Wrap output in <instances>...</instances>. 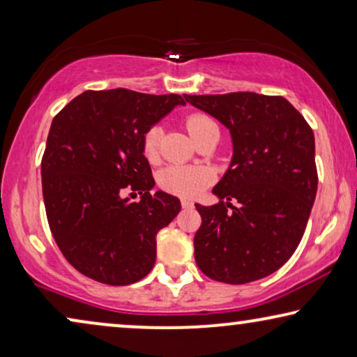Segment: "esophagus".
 Wrapping results in <instances>:
<instances>
[{"mask_svg":"<svg viewBox=\"0 0 357 357\" xmlns=\"http://www.w3.org/2000/svg\"><path fill=\"white\" fill-rule=\"evenodd\" d=\"M182 208L183 209H192L193 208V203L190 202V199H182Z\"/></svg>","mask_w":357,"mask_h":357,"instance_id":"1","label":"esophagus"}]
</instances>
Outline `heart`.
Returning a JSON list of instances; mask_svg holds the SVG:
<instances>
[{"instance_id":"1","label":"heart","mask_w":357,"mask_h":357,"mask_svg":"<svg viewBox=\"0 0 357 357\" xmlns=\"http://www.w3.org/2000/svg\"><path fill=\"white\" fill-rule=\"evenodd\" d=\"M216 125L206 115H190L187 119V130L195 139L208 126ZM162 136V130L159 125L151 126L143 138V154L144 158L154 162L159 158V141ZM213 174L202 165H170L159 174V187L164 192L177 195L183 198H193L202 193L211 183Z\"/></svg>"}]
</instances>
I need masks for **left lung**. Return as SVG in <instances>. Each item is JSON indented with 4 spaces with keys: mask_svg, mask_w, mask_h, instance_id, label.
I'll return each instance as SVG.
<instances>
[{
    "mask_svg": "<svg viewBox=\"0 0 357 357\" xmlns=\"http://www.w3.org/2000/svg\"><path fill=\"white\" fill-rule=\"evenodd\" d=\"M183 97L221 121L232 138L231 164L213 188L221 202L195 204L202 214L195 260L214 281L261 280L289 260L304 236L319 185L314 131L280 96Z\"/></svg>",
    "mask_w": 357,
    "mask_h": 357,
    "instance_id": "8db88e82",
    "label": "left lung"
}]
</instances>
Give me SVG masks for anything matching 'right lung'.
I'll use <instances>...</instances> for the list:
<instances>
[{
	"label": "right lung",
	"instance_id": "right-lung-1",
	"mask_svg": "<svg viewBox=\"0 0 357 357\" xmlns=\"http://www.w3.org/2000/svg\"><path fill=\"white\" fill-rule=\"evenodd\" d=\"M177 105H185L177 94L86 91L52 121L42 158L47 219L66 260L91 280L126 286L153 270L155 236L180 199L151 195L143 138ZM126 189L140 202L125 199Z\"/></svg>",
	"mask_w": 357,
	"mask_h": 357
}]
</instances>
